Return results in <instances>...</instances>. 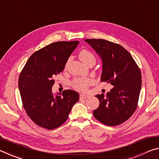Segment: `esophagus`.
<instances>
[{"label":"esophagus","instance_id":"1","mask_svg":"<svg viewBox=\"0 0 159 159\" xmlns=\"http://www.w3.org/2000/svg\"><path fill=\"white\" fill-rule=\"evenodd\" d=\"M80 98H82V99H86V98H90V95L86 94V93H80Z\"/></svg>","mask_w":159,"mask_h":159}]
</instances>
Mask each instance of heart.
<instances>
[{"mask_svg": "<svg viewBox=\"0 0 159 159\" xmlns=\"http://www.w3.org/2000/svg\"><path fill=\"white\" fill-rule=\"evenodd\" d=\"M79 58L85 64L88 65L90 62L95 63V57L91 52L86 49L81 50L79 53ZM92 80L89 79H75L73 80L71 84L74 89L80 90H84L88 85L91 84Z\"/></svg>", "mask_w": 159, "mask_h": 159, "instance_id": "1", "label": "heart"}]
</instances>
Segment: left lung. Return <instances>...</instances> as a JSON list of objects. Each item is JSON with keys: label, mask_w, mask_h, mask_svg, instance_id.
Wrapping results in <instances>:
<instances>
[{"label": "left lung", "mask_w": 159, "mask_h": 159, "mask_svg": "<svg viewBox=\"0 0 159 159\" xmlns=\"http://www.w3.org/2000/svg\"><path fill=\"white\" fill-rule=\"evenodd\" d=\"M85 42L102 60L100 80L114 86L106 95H95L100 105L93 115L105 125H119L137 109L142 86L140 69L129 52L121 45L102 39H87Z\"/></svg>", "instance_id": "obj_1"}]
</instances>
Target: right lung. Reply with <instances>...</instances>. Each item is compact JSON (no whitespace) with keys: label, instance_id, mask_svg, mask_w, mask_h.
Wrapping results in <instances>:
<instances>
[{"label":"right lung","instance_id":"1","mask_svg":"<svg viewBox=\"0 0 159 159\" xmlns=\"http://www.w3.org/2000/svg\"><path fill=\"white\" fill-rule=\"evenodd\" d=\"M79 41L57 42L35 52L20 75L18 87L27 115L35 124L47 129L66 122L79 94L72 90L52 93L54 78L64 69Z\"/></svg>","mask_w":159,"mask_h":159}]
</instances>
